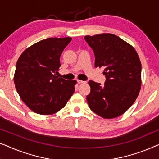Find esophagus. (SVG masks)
Listing matches in <instances>:
<instances>
[{
  "label": "esophagus",
  "mask_w": 159,
  "mask_h": 159,
  "mask_svg": "<svg viewBox=\"0 0 159 159\" xmlns=\"http://www.w3.org/2000/svg\"><path fill=\"white\" fill-rule=\"evenodd\" d=\"M77 82L79 84H85L86 83V81H82V80H77Z\"/></svg>",
  "instance_id": "obj_1"
}]
</instances>
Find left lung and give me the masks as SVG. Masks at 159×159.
Segmentation results:
<instances>
[{"label": "left lung", "instance_id": "1", "mask_svg": "<svg viewBox=\"0 0 159 159\" xmlns=\"http://www.w3.org/2000/svg\"><path fill=\"white\" fill-rule=\"evenodd\" d=\"M93 49L95 66L103 67V85L90 80L89 107L105 119L121 116L138 97L141 86V63L132 45L113 34L85 36Z\"/></svg>", "mask_w": 159, "mask_h": 159}]
</instances>
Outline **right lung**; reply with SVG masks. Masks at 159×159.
I'll list each match as a JSON object with an SVG mask.
<instances>
[{"instance_id": "add662e5", "label": "right lung", "mask_w": 159, "mask_h": 159, "mask_svg": "<svg viewBox=\"0 0 159 159\" xmlns=\"http://www.w3.org/2000/svg\"><path fill=\"white\" fill-rule=\"evenodd\" d=\"M71 38H47L28 48L19 56L14 84L24 103L42 115L57 112L75 92V80L58 77L60 56Z\"/></svg>"}]
</instances>
